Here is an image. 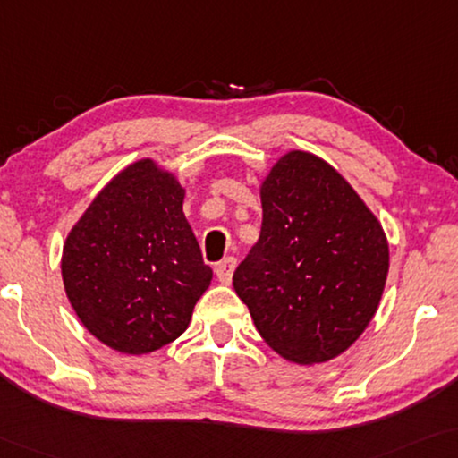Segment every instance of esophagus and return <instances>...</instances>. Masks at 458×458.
Here are the masks:
<instances>
[{"label":"esophagus","instance_id":"1","mask_svg":"<svg viewBox=\"0 0 458 458\" xmlns=\"http://www.w3.org/2000/svg\"><path fill=\"white\" fill-rule=\"evenodd\" d=\"M234 269H236V259H234V257H226V259L220 261V263H217V266H216L217 280H220L222 284H230L232 274H234Z\"/></svg>","mask_w":458,"mask_h":458}]
</instances>
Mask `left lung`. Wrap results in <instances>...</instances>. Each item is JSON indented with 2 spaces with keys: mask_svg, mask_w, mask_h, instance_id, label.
<instances>
[{
  "mask_svg": "<svg viewBox=\"0 0 458 458\" xmlns=\"http://www.w3.org/2000/svg\"><path fill=\"white\" fill-rule=\"evenodd\" d=\"M261 208L259 241L232 284L278 355L326 363L377 311L390 266L382 224L330 164L307 151L274 164Z\"/></svg>",
  "mask_w": 458,
  "mask_h": 458,
  "instance_id": "8db88e82",
  "label": "left lung"
}]
</instances>
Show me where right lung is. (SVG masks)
<instances>
[{
  "mask_svg": "<svg viewBox=\"0 0 458 458\" xmlns=\"http://www.w3.org/2000/svg\"><path fill=\"white\" fill-rule=\"evenodd\" d=\"M182 201L174 174L140 159L109 180L64 242L70 305L109 349L145 355L170 344L211 284Z\"/></svg>",
  "mask_w": 458,
  "mask_h": 458,
  "instance_id": "obj_1",
  "label": "right lung"
}]
</instances>
